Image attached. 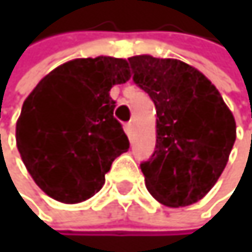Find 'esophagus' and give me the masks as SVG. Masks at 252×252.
<instances>
[{
  "label": "esophagus",
  "instance_id": "esophagus-1",
  "mask_svg": "<svg viewBox=\"0 0 252 252\" xmlns=\"http://www.w3.org/2000/svg\"><path fill=\"white\" fill-rule=\"evenodd\" d=\"M125 131H127V134H128L130 139H133V136H134V127H133L131 122H128L127 125H125Z\"/></svg>",
  "mask_w": 252,
  "mask_h": 252
}]
</instances>
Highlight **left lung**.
I'll return each instance as SVG.
<instances>
[{"label":"left lung","mask_w":252,"mask_h":252,"mask_svg":"<svg viewBox=\"0 0 252 252\" xmlns=\"http://www.w3.org/2000/svg\"><path fill=\"white\" fill-rule=\"evenodd\" d=\"M133 81L156 105V151L140 163L145 186L161 204L185 207L218 181L236 140V122L215 86L177 59H128Z\"/></svg>","instance_id":"1"}]
</instances>
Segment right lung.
Masks as SVG:
<instances>
[{
	"instance_id": "right-lung-1",
	"label": "right lung",
	"mask_w": 252,
	"mask_h": 252,
	"mask_svg": "<svg viewBox=\"0 0 252 252\" xmlns=\"http://www.w3.org/2000/svg\"><path fill=\"white\" fill-rule=\"evenodd\" d=\"M128 80L124 59H75L42 78L24 101L16 145L46 195L75 204L102 188L113 160L130 148L110 96L115 84Z\"/></svg>"
}]
</instances>
